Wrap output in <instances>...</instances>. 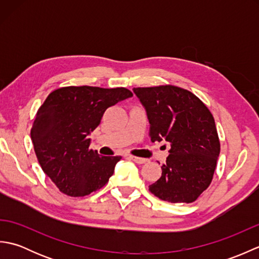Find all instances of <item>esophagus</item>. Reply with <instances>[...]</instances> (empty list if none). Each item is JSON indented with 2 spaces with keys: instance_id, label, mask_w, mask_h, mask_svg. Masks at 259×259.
I'll list each match as a JSON object with an SVG mask.
<instances>
[{
  "instance_id": "34e87169",
  "label": "esophagus",
  "mask_w": 259,
  "mask_h": 259,
  "mask_svg": "<svg viewBox=\"0 0 259 259\" xmlns=\"http://www.w3.org/2000/svg\"><path fill=\"white\" fill-rule=\"evenodd\" d=\"M129 158L131 159V160H134L136 163H139V164L146 163V162L148 161V159H145V158H139V157H135V156H129Z\"/></svg>"
}]
</instances>
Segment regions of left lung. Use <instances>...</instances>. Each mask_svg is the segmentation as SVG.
<instances>
[{
	"instance_id": "obj_1",
	"label": "left lung",
	"mask_w": 259,
	"mask_h": 259,
	"mask_svg": "<svg viewBox=\"0 0 259 259\" xmlns=\"http://www.w3.org/2000/svg\"><path fill=\"white\" fill-rule=\"evenodd\" d=\"M150 123L151 141L166 140L170 155L149 190L168 202H194L208 188L221 144L211 112L194 93L175 85L134 88Z\"/></svg>"
}]
</instances>
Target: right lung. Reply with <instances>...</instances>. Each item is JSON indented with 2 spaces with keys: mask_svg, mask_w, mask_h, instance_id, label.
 I'll return each instance as SVG.
<instances>
[{
  "mask_svg": "<svg viewBox=\"0 0 259 259\" xmlns=\"http://www.w3.org/2000/svg\"><path fill=\"white\" fill-rule=\"evenodd\" d=\"M133 97L125 88L64 87L48 96L37 110L31 139L43 171L71 197L90 195L108 183L120 156L102 157L90 149V134L103 113Z\"/></svg>",
  "mask_w": 259,
  "mask_h": 259,
  "instance_id": "add662e5",
  "label": "right lung"
}]
</instances>
